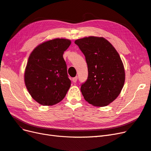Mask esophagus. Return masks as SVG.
I'll use <instances>...</instances> for the list:
<instances>
[{"instance_id": "34e87169", "label": "esophagus", "mask_w": 151, "mask_h": 151, "mask_svg": "<svg viewBox=\"0 0 151 151\" xmlns=\"http://www.w3.org/2000/svg\"><path fill=\"white\" fill-rule=\"evenodd\" d=\"M77 81V76L74 77V78H72V81L74 82V83H76Z\"/></svg>"}]
</instances>
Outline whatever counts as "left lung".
<instances>
[{"mask_svg": "<svg viewBox=\"0 0 151 151\" xmlns=\"http://www.w3.org/2000/svg\"><path fill=\"white\" fill-rule=\"evenodd\" d=\"M84 55L88 77L81 87L84 98L96 106L115 100L124 86L125 72L116 49L103 37L89 36L75 41Z\"/></svg>", "mask_w": 151, "mask_h": 151, "instance_id": "obj_1", "label": "left lung"}]
</instances>
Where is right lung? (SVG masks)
<instances>
[{
  "label": "right lung",
  "instance_id": "right-lung-1",
  "mask_svg": "<svg viewBox=\"0 0 151 151\" xmlns=\"http://www.w3.org/2000/svg\"><path fill=\"white\" fill-rule=\"evenodd\" d=\"M71 41L55 38L36 47L29 55L24 72V83L34 100L52 106L65 98L71 81L63 54Z\"/></svg>",
  "mask_w": 151,
  "mask_h": 151
}]
</instances>
